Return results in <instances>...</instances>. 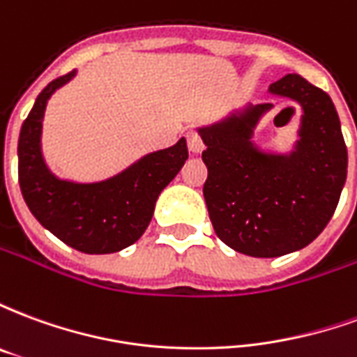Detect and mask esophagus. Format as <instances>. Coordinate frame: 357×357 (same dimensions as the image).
<instances>
[{
	"instance_id": "obj_1",
	"label": "esophagus",
	"mask_w": 357,
	"mask_h": 357,
	"mask_svg": "<svg viewBox=\"0 0 357 357\" xmlns=\"http://www.w3.org/2000/svg\"><path fill=\"white\" fill-rule=\"evenodd\" d=\"M185 139H187V147L191 153H201L202 149H204V139H202V135L197 130H189L185 133Z\"/></svg>"
}]
</instances>
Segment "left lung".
Returning <instances> with one entry per match:
<instances>
[{
    "label": "left lung",
    "instance_id": "obj_1",
    "mask_svg": "<svg viewBox=\"0 0 357 357\" xmlns=\"http://www.w3.org/2000/svg\"><path fill=\"white\" fill-rule=\"evenodd\" d=\"M304 110L296 151L268 155L252 145V128L271 105L201 128L208 168L202 193L214 231L227 247L256 258L307 247L335 214L348 168V151L331 97L300 74L269 86Z\"/></svg>",
    "mask_w": 357,
    "mask_h": 357
}]
</instances>
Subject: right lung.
Here are the masks:
<instances>
[{
    "label": "right lung",
    "mask_w": 357,
    "mask_h": 357,
    "mask_svg": "<svg viewBox=\"0 0 357 357\" xmlns=\"http://www.w3.org/2000/svg\"><path fill=\"white\" fill-rule=\"evenodd\" d=\"M74 76H59L38 95L20 128L19 183L28 208L57 239L86 255H110L130 247L147 229L155 202L187 160V143L143 156L128 170L99 183L55 178L43 162L40 135L47 99Z\"/></svg>",
    "instance_id": "1"
}]
</instances>
